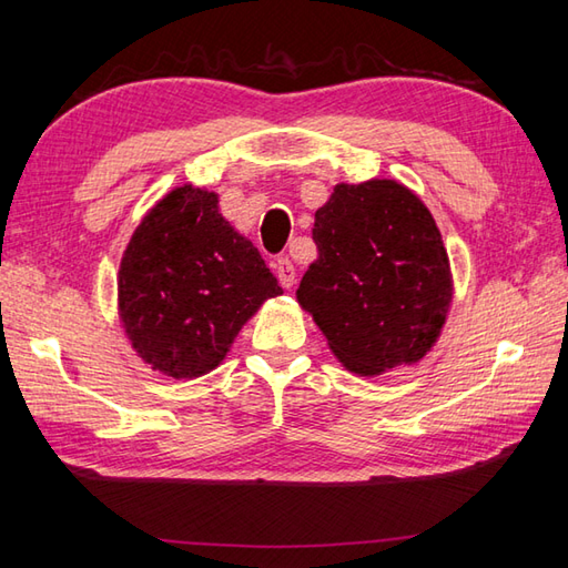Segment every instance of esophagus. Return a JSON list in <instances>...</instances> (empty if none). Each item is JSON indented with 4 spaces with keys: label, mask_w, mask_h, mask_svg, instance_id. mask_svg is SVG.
<instances>
[{
    "label": "esophagus",
    "mask_w": 568,
    "mask_h": 568,
    "mask_svg": "<svg viewBox=\"0 0 568 568\" xmlns=\"http://www.w3.org/2000/svg\"><path fill=\"white\" fill-rule=\"evenodd\" d=\"M275 275H277V283H281L283 287H293V283H295V265H293V261L287 258V256L277 258L275 261Z\"/></svg>",
    "instance_id": "esophagus-1"
}]
</instances>
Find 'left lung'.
Instances as JSON below:
<instances>
[{
	"mask_svg": "<svg viewBox=\"0 0 568 568\" xmlns=\"http://www.w3.org/2000/svg\"><path fill=\"white\" fill-rule=\"evenodd\" d=\"M317 261L297 287L342 364L381 376L417 364L452 305L442 234L413 190L395 180L336 185L315 212Z\"/></svg>",
	"mask_w": 568,
	"mask_h": 568,
	"instance_id": "obj_1",
	"label": "left lung"
}]
</instances>
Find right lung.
Instances as JSON below:
<instances>
[{
	"label": "right lung",
	"instance_id": "add662e5",
	"mask_svg": "<svg viewBox=\"0 0 568 568\" xmlns=\"http://www.w3.org/2000/svg\"><path fill=\"white\" fill-rule=\"evenodd\" d=\"M214 192L175 187L136 226L119 268V317L136 354L171 378L224 361L281 285L258 248L220 214Z\"/></svg>",
	"mask_w": 568,
	"mask_h": 568
}]
</instances>
